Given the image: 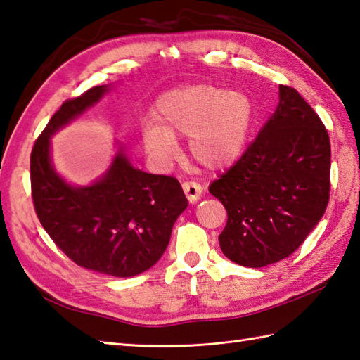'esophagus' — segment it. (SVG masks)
Instances as JSON below:
<instances>
[{
	"label": "esophagus",
	"mask_w": 360,
	"mask_h": 360,
	"mask_svg": "<svg viewBox=\"0 0 360 360\" xmlns=\"http://www.w3.org/2000/svg\"><path fill=\"white\" fill-rule=\"evenodd\" d=\"M181 188H183V193H185L186 198L191 203L197 202L203 193V188L200 183H195V181H185L181 185Z\"/></svg>",
	"instance_id": "obj_1"
}]
</instances>
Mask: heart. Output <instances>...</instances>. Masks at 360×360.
Listing matches in <instances>:
<instances>
[{
  "instance_id": "b5f03b06",
  "label": "heart",
  "mask_w": 360,
  "mask_h": 360,
  "mask_svg": "<svg viewBox=\"0 0 360 360\" xmlns=\"http://www.w3.org/2000/svg\"><path fill=\"white\" fill-rule=\"evenodd\" d=\"M155 122L143 129L146 150L166 165L177 153L175 137H191L189 153L207 169L237 162L248 145L254 106L246 94L211 84L179 87L157 101Z\"/></svg>"
}]
</instances>
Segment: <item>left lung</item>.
I'll return each mask as SVG.
<instances>
[{"instance_id":"left-lung-1","label":"left lung","mask_w":360,"mask_h":360,"mask_svg":"<svg viewBox=\"0 0 360 360\" xmlns=\"http://www.w3.org/2000/svg\"><path fill=\"white\" fill-rule=\"evenodd\" d=\"M278 95L276 112L255 140L210 185L228 212L221 251L248 268L291 255L330 200L328 132L297 91L281 84Z\"/></svg>"}]
</instances>
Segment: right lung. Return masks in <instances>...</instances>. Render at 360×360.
I'll use <instances>...</instances> for the list:
<instances>
[{"label": "right lung", "mask_w": 360, "mask_h": 360, "mask_svg": "<svg viewBox=\"0 0 360 360\" xmlns=\"http://www.w3.org/2000/svg\"><path fill=\"white\" fill-rule=\"evenodd\" d=\"M109 87L95 86L69 98L52 115L30 154V186L38 220L78 266L132 277L154 266L188 200L177 179L143 172L120 149L91 186H70L51 162V137L95 105Z\"/></svg>", "instance_id": "right-lung-1"}]
</instances>
